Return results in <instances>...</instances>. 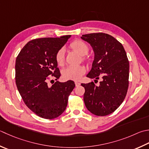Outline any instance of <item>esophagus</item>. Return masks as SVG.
Returning a JSON list of instances; mask_svg holds the SVG:
<instances>
[{"instance_id":"obj_1","label":"esophagus","mask_w":149,"mask_h":149,"mask_svg":"<svg viewBox=\"0 0 149 149\" xmlns=\"http://www.w3.org/2000/svg\"><path fill=\"white\" fill-rule=\"evenodd\" d=\"M75 86H80L81 84H80V83L77 82V81H75Z\"/></svg>"}]
</instances>
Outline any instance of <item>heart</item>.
I'll use <instances>...</instances> for the list:
<instances>
[{"instance_id": "1", "label": "heart", "mask_w": 149, "mask_h": 149, "mask_svg": "<svg viewBox=\"0 0 149 149\" xmlns=\"http://www.w3.org/2000/svg\"><path fill=\"white\" fill-rule=\"evenodd\" d=\"M70 48L81 56L86 55L88 52V46L81 40H75L70 44ZM55 61L59 65H63L65 61V50L60 49L55 55ZM86 72L85 67L83 65L69 66L63 71V77L66 80L77 81Z\"/></svg>"}]
</instances>
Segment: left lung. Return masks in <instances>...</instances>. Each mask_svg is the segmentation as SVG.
<instances>
[{
	"label": "left lung",
	"instance_id": "obj_1",
	"mask_svg": "<svg viewBox=\"0 0 149 149\" xmlns=\"http://www.w3.org/2000/svg\"><path fill=\"white\" fill-rule=\"evenodd\" d=\"M94 52L92 68L86 77L102 80L100 85L94 82L82 83L85 89L84 102L93 114L104 116L114 112L123 103L129 87V62L121 43L104 33L83 35Z\"/></svg>",
	"mask_w": 149,
	"mask_h": 149
}]
</instances>
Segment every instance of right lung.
<instances>
[{
  "label": "right lung",
  "mask_w": 149,
  "mask_h": 149,
  "mask_svg": "<svg viewBox=\"0 0 149 149\" xmlns=\"http://www.w3.org/2000/svg\"><path fill=\"white\" fill-rule=\"evenodd\" d=\"M70 37L31 40L17 57V89L26 105L40 118L52 119L62 114L75 87L74 82L71 80L65 83L56 81L52 86L48 84V76L52 75L56 81L61 76L55 55Z\"/></svg>",
  "instance_id": "1"
}]
</instances>
